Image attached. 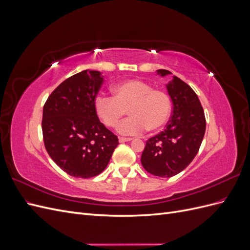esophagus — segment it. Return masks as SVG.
<instances>
[{"mask_svg":"<svg viewBox=\"0 0 250 250\" xmlns=\"http://www.w3.org/2000/svg\"><path fill=\"white\" fill-rule=\"evenodd\" d=\"M132 139L131 138H119V142L120 143H126V142H130Z\"/></svg>","mask_w":250,"mask_h":250,"instance_id":"esophagus-1","label":"esophagus"}]
</instances>
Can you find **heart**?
Segmentation results:
<instances>
[{
    "label": "heart",
    "instance_id": "obj_1",
    "mask_svg": "<svg viewBox=\"0 0 250 250\" xmlns=\"http://www.w3.org/2000/svg\"><path fill=\"white\" fill-rule=\"evenodd\" d=\"M112 90L113 97L98 95L94 101L97 116L105 126H117L127 111L130 117L118 126V132L124 135L155 131L168 122L171 101L163 90L139 79L118 83Z\"/></svg>",
    "mask_w": 250,
    "mask_h": 250
}]
</instances>
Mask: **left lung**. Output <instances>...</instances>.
Returning a JSON list of instances; mask_svg holds the SVG:
<instances>
[{
  "label": "left lung",
  "instance_id": "obj_1",
  "mask_svg": "<svg viewBox=\"0 0 250 250\" xmlns=\"http://www.w3.org/2000/svg\"><path fill=\"white\" fill-rule=\"evenodd\" d=\"M165 77L172 74L157 70ZM167 90L173 103L172 116L164 131L146 142L141 163L155 176L172 177L185 170L197 154L206 132V117L198 96L181 79L173 76Z\"/></svg>",
  "mask_w": 250,
  "mask_h": 250
}]
</instances>
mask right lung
Listing matches in <instances>:
<instances>
[{
	"mask_svg": "<svg viewBox=\"0 0 250 250\" xmlns=\"http://www.w3.org/2000/svg\"><path fill=\"white\" fill-rule=\"evenodd\" d=\"M102 83L100 72L82 71L60 83L43 105L44 147L58 167L74 177L100 174L119 144L94 107Z\"/></svg>",
	"mask_w": 250,
	"mask_h": 250,
	"instance_id": "obj_1",
	"label": "right lung"
}]
</instances>
